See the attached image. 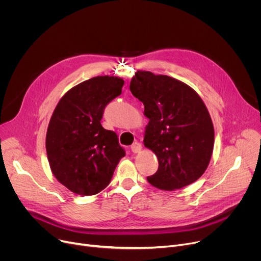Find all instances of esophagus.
<instances>
[{"label":"esophagus","instance_id":"esophagus-1","mask_svg":"<svg viewBox=\"0 0 261 261\" xmlns=\"http://www.w3.org/2000/svg\"><path fill=\"white\" fill-rule=\"evenodd\" d=\"M132 151L134 152V153H139L140 151L142 150V145H141V143H139V142H135L133 145H132Z\"/></svg>","mask_w":261,"mask_h":261}]
</instances>
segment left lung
<instances>
[{"label":"left lung","mask_w":261,"mask_h":261,"mask_svg":"<svg viewBox=\"0 0 261 261\" xmlns=\"http://www.w3.org/2000/svg\"><path fill=\"white\" fill-rule=\"evenodd\" d=\"M149 119L144 145L158 158L156 172L147 176L155 188L181 189L206 171L214 146L210 114L198 94L166 75L137 71L129 86Z\"/></svg>","instance_id":"obj_1"}]
</instances>
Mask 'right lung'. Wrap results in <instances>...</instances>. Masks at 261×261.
<instances>
[{"label":"right lung","instance_id":"obj_1","mask_svg":"<svg viewBox=\"0 0 261 261\" xmlns=\"http://www.w3.org/2000/svg\"><path fill=\"white\" fill-rule=\"evenodd\" d=\"M124 80L97 76L70 89L57 103L47 129L52 173L70 191L94 195L111 182L124 149L115 132L100 123L103 110L121 94Z\"/></svg>","mask_w":261,"mask_h":261}]
</instances>
